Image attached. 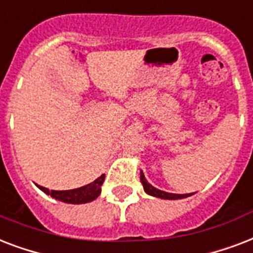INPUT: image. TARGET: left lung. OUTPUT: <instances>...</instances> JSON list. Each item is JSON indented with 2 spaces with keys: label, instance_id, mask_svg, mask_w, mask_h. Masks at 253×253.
Returning a JSON list of instances; mask_svg holds the SVG:
<instances>
[{
  "label": "left lung",
  "instance_id": "1",
  "mask_svg": "<svg viewBox=\"0 0 253 253\" xmlns=\"http://www.w3.org/2000/svg\"><path fill=\"white\" fill-rule=\"evenodd\" d=\"M140 179H141V183H142V186H144L145 193L149 194V195H152V197L174 201V199H183V198L191 197V195H193V194H171V193H166V191H162V190L156 189L154 186H152L148 181H146V178H145V175L142 171H141Z\"/></svg>",
  "mask_w": 253,
  "mask_h": 253
}]
</instances>
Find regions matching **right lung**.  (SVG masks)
Here are the masks:
<instances>
[{
    "label": "right lung",
    "mask_w": 253,
    "mask_h": 253,
    "mask_svg": "<svg viewBox=\"0 0 253 253\" xmlns=\"http://www.w3.org/2000/svg\"><path fill=\"white\" fill-rule=\"evenodd\" d=\"M105 174L100 175L97 179H95L91 183H88L85 186L78 187L74 190H48L46 187L37 185L39 189L42 190L43 193L47 195H51L54 199L64 203H71V205H82V203H88V202L95 201L96 198L99 197L101 193V185L104 182Z\"/></svg>",
    "instance_id": "1"
}]
</instances>
